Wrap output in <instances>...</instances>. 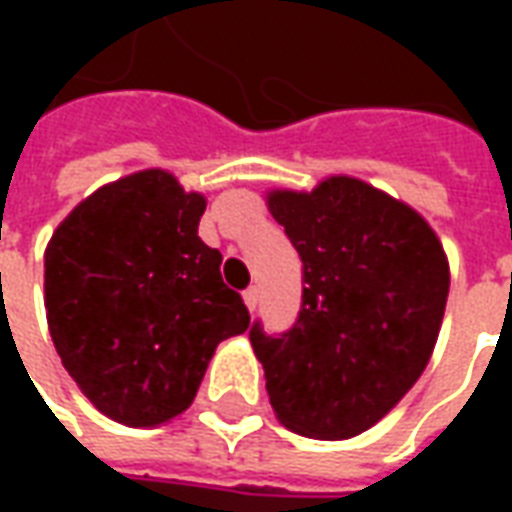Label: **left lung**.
Masks as SVG:
<instances>
[{
  "mask_svg": "<svg viewBox=\"0 0 512 512\" xmlns=\"http://www.w3.org/2000/svg\"><path fill=\"white\" fill-rule=\"evenodd\" d=\"M205 205L142 169L76 205L46 246L51 343L82 395L128 428L180 417L216 345L249 329L244 288L223 282L219 249L197 235Z\"/></svg>",
  "mask_w": 512,
  "mask_h": 512,
  "instance_id": "obj_1",
  "label": "left lung"
}]
</instances>
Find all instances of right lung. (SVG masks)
<instances>
[{
  "instance_id": "right-lung-1",
  "label": "right lung",
  "mask_w": 512,
  "mask_h": 512,
  "mask_svg": "<svg viewBox=\"0 0 512 512\" xmlns=\"http://www.w3.org/2000/svg\"><path fill=\"white\" fill-rule=\"evenodd\" d=\"M271 216L301 260V304L288 332H249L268 400L299 436L354 439L406 397L436 348L444 246L417 211L345 175L277 191Z\"/></svg>"
}]
</instances>
